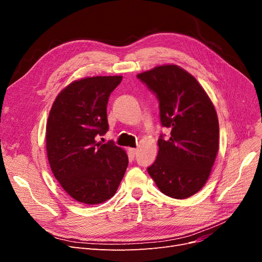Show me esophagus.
Masks as SVG:
<instances>
[{"instance_id": "obj_1", "label": "esophagus", "mask_w": 262, "mask_h": 262, "mask_svg": "<svg viewBox=\"0 0 262 262\" xmlns=\"http://www.w3.org/2000/svg\"><path fill=\"white\" fill-rule=\"evenodd\" d=\"M138 152H139L138 148H129V154H130L131 157L136 156L138 154Z\"/></svg>"}]
</instances>
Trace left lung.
<instances>
[{"label": "left lung", "mask_w": 262, "mask_h": 262, "mask_svg": "<svg viewBox=\"0 0 262 262\" xmlns=\"http://www.w3.org/2000/svg\"><path fill=\"white\" fill-rule=\"evenodd\" d=\"M156 94L169 139H158V154L147 168L161 191L187 199L203 188L219 152V120L208 94L186 70L156 67L137 75Z\"/></svg>", "instance_id": "8db88e82"}]
</instances>
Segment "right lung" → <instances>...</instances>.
<instances>
[{"label": "right lung", "mask_w": 262, "mask_h": 262, "mask_svg": "<svg viewBox=\"0 0 262 262\" xmlns=\"http://www.w3.org/2000/svg\"><path fill=\"white\" fill-rule=\"evenodd\" d=\"M122 76L74 81L55 98L46 126L47 156L53 175L77 202L98 204L113 198L129 160L114 142L97 137L108 131L107 104Z\"/></svg>", "instance_id": "right-lung-1"}]
</instances>
